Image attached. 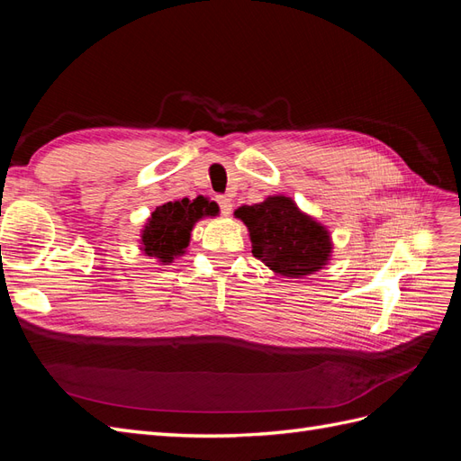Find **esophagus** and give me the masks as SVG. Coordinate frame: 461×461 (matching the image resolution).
Segmentation results:
<instances>
[{
	"mask_svg": "<svg viewBox=\"0 0 461 461\" xmlns=\"http://www.w3.org/2000/svg\"><path fill=\"white\" fill-rule=\"evenodd\" d=\"M217 203L221 207V213L222 215H230V212H232V200L229 196H219Z\"/></svg>",
	"mask_w": 461,
	"mask_h": 461,
	"instance_id": "1",
	"label": "esophagus"
}]
</instances>
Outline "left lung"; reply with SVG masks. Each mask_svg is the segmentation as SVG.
<instances>
[{
	"instance_id": "obj_1",
	"label": "left lung",
	"mask_w": 461,
	"mask_h": 461,
	"mask_svg": "<svg viewBox=\"0 0 461 461\" xmlns=\"http://www.w3.org/2000/svg\"><path fill=\"white\" fill-rule=\"evenodd\" d=\"M234 215L244 221L252 254L275 273L302 278L323 269L330 258V234L302 213L286 196H269L261 203L242 205Z\"/></svg>"
}]
</instances>
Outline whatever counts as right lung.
I'll return each instance as SVG.
<instances>
[{"label":"right lung","mask_w":461,"mask_h":461,"mask_svg":"<svg viewBox=\"0 0 461 461\" xmlns=\"http://www.w3.org/2000/svg\"><path fill=\"white\" fill-rule=\"evenodd\" d=\"M219 207L203 196L196 200L167 202L148 219L142 230V249L149 258H158L161 263H171L176 256L185 254L190 242L192 227L202 217H215Z\"/></svg>","instance_id":"right-lung-1"}]
</instances>
